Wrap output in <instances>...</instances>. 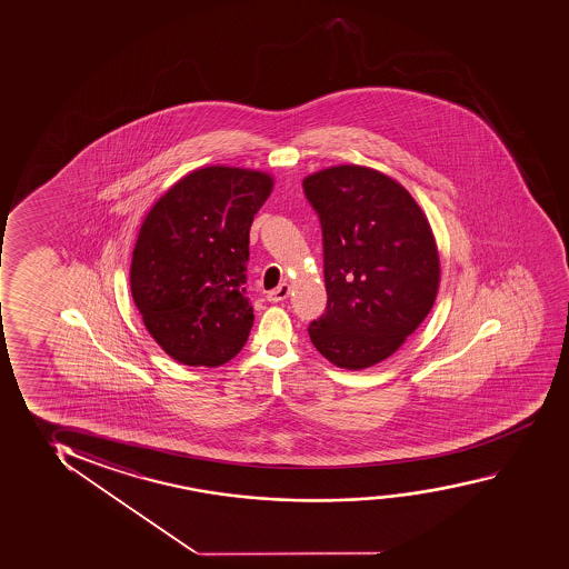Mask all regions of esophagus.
<instances>
[{"label":"esophagus","instance_id":"34e87169","mask_svg":"<svg viewBox=\"0 0 569 569\" xmlns=\"http://www.w3.org/2000/svg\"><path fill=\"white\" fill-rule=\"evenodd\" d=\"M288 295H290V287H288L287 282H282V284H279V287L267 295V300L273 303L282 302V300H287Z\"/></svg>","mask_w":569,"mask_h":569}]
</instances>
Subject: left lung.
<instances>
[{"instance_id": "obj_1", "label": "left lung", "mask_w": 569, "mask_h": 569, "mask_svg": "<svg viewBox=\"0 0 569 569\" xmlns=\"http://www.w3.org/2000/svg\"><path fill=\"white\" fill-rule=\"evenodd\" d=\"M323 230L327 308L308 327L339 368L365 370L399 350L432 310L440 256L432 228L393 178L358 164L303 178Z\"/></svg>"}]
</instances>
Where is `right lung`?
Returning <instances> with one entry per match:
<instances>
[{
    "instance_id": "add662e5",
    "label": "right lung",
    "mask_w": 569,
    "mask_h": 569,
    "mask_svg": "<svg viewBox=\"0 0 569 569\" xmlns=\"http://www.w3.org/2000/svg\"><path fill=\"white\" fill-rule=\"evenodd\" d=\"M271 190L267 172L199 168L147 212L129 284L147 331L168 357L214 368L248 341L253 308L243 282L250 227Z\"/></svg>"
}]
</instances>
